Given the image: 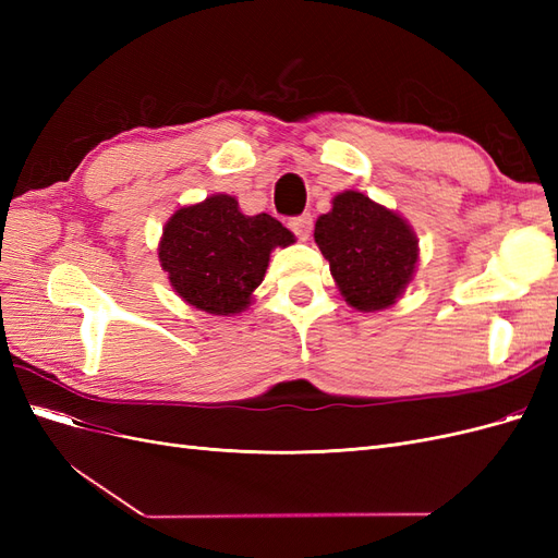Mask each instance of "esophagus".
<instances>
[{
  "label": "esophagus",
  "instance_id": "esophagus-1",
  "mask_svg": "<svg viewBox=\"0 0 558 558\" xmlns=\"http://www.w3.org/2000/svg\"><path fill=\"white\" fill-rule=\"evenodd\" d=\"M312 226H314V218L310 214L293 216L291 221H289V228H291V232L295 234L298 240H307L310 232H312Z\"/></svg>",
  "mask_w": 558,
  "mask_h": 558
}]
</instances>
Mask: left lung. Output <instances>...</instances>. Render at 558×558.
<instances>
[{"label": "left lung", "instance_id": "left-lung-1", "mask_svg": "<svg viewBox=\"0 0 558 558\" xmlns=\"http://www.w3.org/2000/svg\"><path fill=\"white\" fill-rule=\"evenodd\" d=\"M314 240L344 300L361 312L393 305L418 258L412 228L363 193L347 191L316 221Z\"/></svg>", "mask_w": 558, "mask_h": 558}]
</instances>
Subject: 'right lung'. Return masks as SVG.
<instances>
[{"instance_id":"obj_1","label":"right lung","mask_w":558,"mask_h":558,"mask_svg":"<svg viewBox=\"0 0 558 558\" xmlns=\"http://www.w3.org/2000/svg\"><path fill=\"white\" fill-rule=\"evenodd\" d=\"M291 242V230L277 218L244 216L238 199L214 195L167 221L158 256L189 305L228 316L248 305L265 277L269 251Z\"/></svg>"}]
</instances>
